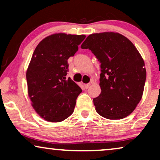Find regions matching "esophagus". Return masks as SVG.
<instances>
[{
    "label": "esophagus",
    "instance_id": "34e87169",
    "mask_svg": "<svg viewBox=\"0 0 160 160\" xmlns=\"http://www.w3.org/2000/svg\"><path fill=\"white\" fill-rule=\"evenodd\" d=\"M90 85H91L90 83H89V84H85V85H84V87H85V89H88L89 87H90Z\"/></svg>",
    "mask_w": 160,
    "mask_h": 160
}]
</instances>
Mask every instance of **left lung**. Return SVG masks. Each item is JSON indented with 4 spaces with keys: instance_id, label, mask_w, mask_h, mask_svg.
<instances>
[{
    "instance_id": "left-lung-1",
    "label": "left lung",
    "mask_w": 160,
    "mask_h": 160,
    "mask_svg": "<svg viewBox=\"0 0 160 160\" xmlns=\"http://www.w3.org/2000/svg\"><path fill=\"white\" fill-rule=\"evenodd\" d=\"M89 49L100 63L101 93L93 98L98 114L108 119L130 115L143 95L146 71L133 43L118 32L91 34L81 46Z\"/></svg>"
}]
</instances>
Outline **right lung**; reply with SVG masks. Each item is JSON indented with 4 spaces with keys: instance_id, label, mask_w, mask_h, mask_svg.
<instances>
[{
    "instance_id": "obj_1",
    "label": "right lung",
    "mask_w": 160,
    "mask_h": 160,
    "mask_svg": "<svg viewBox=\"0 0 160 160\" xmlns=\"http://www.w3.org/2000/svg\"><path fill=\"white\" fill-rule=\"evenodd\" d=\"M84 35L53 34L37 46L26 73L32 106L48 122H62L74 111L82 90L71 78L68 60L78 51Z\"/></svg>"
}]
</instances>
